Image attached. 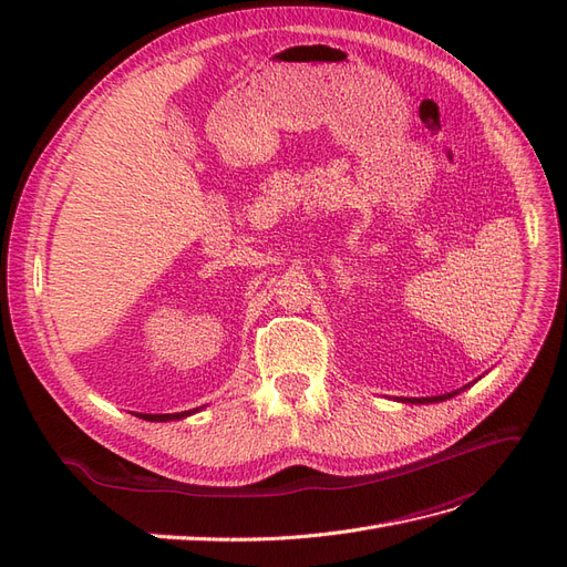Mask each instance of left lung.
I'll use <instances>...</instances> for the list:
<instances>
[{
    "instance_id": "8db88e82",
    "label": "left lung",
    "mask_w": 567,
    "mask_h": 567,
    "mask_svg": "<svg viewBox=\"0 0 567 567\" xmlns=\"http://www.w3.org/2000/svg\"><path fill=\"white\" fill-rule=\"evenodd\" d=\"M461 390H454V392H447V394H437V398H402L400 402H404V404H433V402H444V400H450V398H454V394H458Z\"/></svg>"
}]
</instances>
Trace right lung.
I'll use <instances>...</instances> for the list:
<instances>
[{"label": "right lung", "mask_w": 567, "mask_h": 567, "mask_svg": "<svg viewBox=\"0 0 567 567\" xmlns=\"http://www.w3.org/2000/svg\"><path fill=\"white\" fill-rule=\"evenodd\" d=\"M203 406H196V409H188V411H179V414H136L144 421H158V423H165V421H179V419H186L196 414V411H200Z\"/></svg>", "instance_id": "obj_1"}]
</instances>
